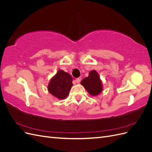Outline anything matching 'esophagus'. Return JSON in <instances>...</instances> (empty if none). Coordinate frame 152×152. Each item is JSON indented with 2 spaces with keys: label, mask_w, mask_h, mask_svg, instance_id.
I'll return each instance as SVG.
<instances>
[{
  "label": "esophagus",
  "mask_w": 152,
  "mask_h": 152,
  "mask_svg": "<svg viewBox=\"0 0 152 152\" xmlns=\"http://www.w3.org/2000/svg\"><path fill=\"white\" fill-rule=\"evenodd\" d=\"M75 82H77V83H79V82H80V79H79V78H78V79H75Z\"/></svg>",
  "instance_id": "34e87169"
}]
</instances>
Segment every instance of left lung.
Returning <instances> with one entry per match:
<instances>
[{
    "label": "left lung",
    "instance_id": "obj_1",
    "mask_svg": "<svg viewBox=\"0 0 152 152\" xmlns=\"http://www.w3.org/2000/svg\"><path fill=\"white\" fill-rule=\"evenodd\" d=\"M91 96H97L102 93L103 86L98 72L92 70L89 73V76L84 78L80 83Z\"/></svg>",
    "mask_w": 152,
    "mask_h": 152
}]
</instances>
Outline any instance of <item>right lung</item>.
Here are the masks:
<instances>
[{"label": "right lung", "mask_w": 152, "mask_h": 152, "mask_svg": "<svg viewBox=\"0 0 152 152\" xmlns=\"http://www.w3.org/2000/svg\"><path fill=\"white\" fill-rule=\"evenodd\" d=\"M72 77L68 73L59 70L57 73L50 79L48 89L49 93L59 99L66 98L72 84Z\"/></svg>", "instance_id": "right-lung-1"}]
</instances>
